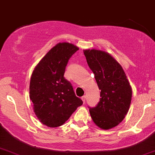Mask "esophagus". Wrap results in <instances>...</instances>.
Instances as JSON below:
<instances>
[{
    "mask_svg": "<svg viewBox=\"0 0 155 155\" xmlns=\"http://www.w3.org/2000/svg\"><path fill=\"white\" fill-rule=\"evenodd\" d=\"M81 100L83 101L84 104H85V102H86V96H82V97H81Z\"/></svg>",
    "mask_w": 155,
    "mask_h": 155,
    "instance_id": "34e87169",
    "label": "esophagus"
}]
</instances>
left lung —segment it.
Here are the masks:
<instances>
[{
  "instance_id": "1",
  "label": "left lung",
  "mask_w": 155,
  "mask_h": 155,
  "mask_svg": "<svg viewBox=\"0 0 155 155\" xmlns=\"http://www.w3.org/2000/svg\"><path fill=\"white\" fill-rule=\"evenodd\" d=\"M88 67L94 74L100 101L90 108L91 117L97 126L109 130L123 121L128 112L133 91L121 65L106 51L84 49Z\"/></svg>"
}]
</instances>
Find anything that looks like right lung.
<instances>
[{
    "label": "right lung",
    "instance_id": "add662e5",
    "mask_svg": "<svg viewBox=\"0 0 155 155\" xmlns=\"http://www.w3.org/2000/svg\"><path fill=\"white\" fill-rule=\"evenodd\" d=\"M79 50L69 42H59L39 61L31 76L30 98L37 117L49 127L62 125L83 101L76 96L64 77L68 61Z\"/></svg>",
    "mask_w": 155,
    "mask_h": 155
}]
</instances>
